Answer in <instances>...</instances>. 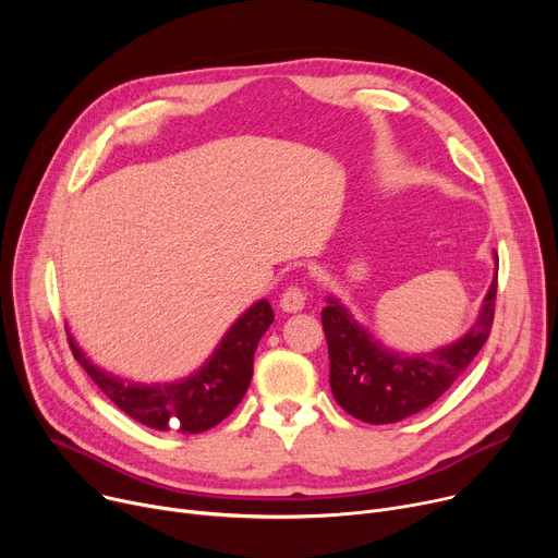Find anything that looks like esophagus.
Returning a JSON list of instances; mask_svg holds the SVG:
<instances>
[{
	"mask_svg": "<svg viewBox=\"0 0 558 558\" xmlns=\"http://www.w3.org/2000/svg\"><path fill=\"white\" fill-rule=\"evenodd\" d=\"M305 301H307L305 291L299 284H291V287L284 289V294L280 296V307H282V312L294 314V312H301L305 307Z\"/></svg>",
	"mask_w": 558,
	"mask_h": 558,
	"instance_id": "1",
	"label": "esophagus"
}]
</instances>
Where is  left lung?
<instances>
[{
	"instance_id": "obj_1",
	"label": "left lung",
	"mask_w": 558,
	"mask_h": 558,
	"mask_svg": "<svg viewBox=\"0 0 558 558\" xmlns=\"http://www.w3.org/2000/svg\"><path fill=\"white\" fill-rule=\"evenodd\" d=\"M495 294L497 274L475 326L459 341L416 357L391 353L330 296L320 320L328 339L335 400L350 416L373 425L398 423L423 412L454 385L486 343L493 328Z\"/></svg>"
}]
</instances>
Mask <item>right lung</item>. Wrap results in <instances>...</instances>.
Wrapping results in <instances>:
<instances>
[{"instance_id":"1","label":"right lung","mask_w":558,"mask_h":558,"mask_svg":"<svg viewBox=\"0 0 558 558\" xmlns=\"http://www.w3.org/2000/svg\"><path fill=\"white\" fill-rule=\"evenodd\" d=\"M271 324L274 310L269 301H257L234 320L213 357L194 375L173 385L151 387L104 373L81 353L72 335L68 339L85 373L124 414L160 432L198 434L219 425L242 402L253 377L255 348Z\"/></svg>"}]
</instances>
